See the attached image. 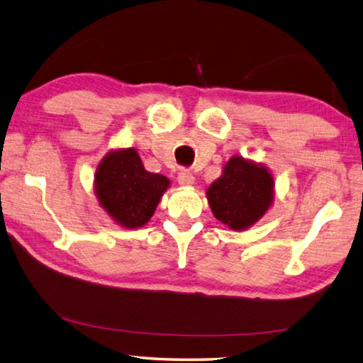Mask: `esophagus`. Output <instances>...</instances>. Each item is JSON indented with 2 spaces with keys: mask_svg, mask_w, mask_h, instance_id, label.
Segmentation results:
<instances>
[{
  "mask_svg": "<svg viewBox=\"0 0 363 363\" xmlns=\"http://www.w3.org/2000/svg\"><path fill=\"white\" fill-rule=\"evenodd\" d=\"M194 181H195V177H194L192 173H190L189 169H181L179 173H177V182H179L182 187L192 186Z\"/></svg>",
  "mask_w": 363,
  "mask_h": 363,
  "instance_id": "1",
  "label": "esophagus"
}]
</instances>
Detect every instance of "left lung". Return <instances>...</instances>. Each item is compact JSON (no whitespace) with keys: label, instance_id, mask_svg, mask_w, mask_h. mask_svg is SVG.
<instances>
[{"label":"left lung","instance_id":"obj_1","mask_svg":"<svg viewBox=\"0 0 363 363\" xmlns=\"http://www.w3.org/2000/svg\"><path fill=\"white\" fill-rule=\"evenodd\" d=\"M214 218L232 230L257 223L274 201V177L261 163L232 157L223 176L206 190Z\"/></svg>","mask_w":363,"mask_h":363}]
</instances>
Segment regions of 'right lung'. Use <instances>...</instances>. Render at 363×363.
<instances>
[{
    "mask_svg": "<svg viewBox=\"0 0 363 363\" xmlns=\"http://www.w3.org/2000/svg\"><path fill=\"white\" fill-rule=\"evenodd\" d=\"M168 186V177L145 171L136 149L108 152L94 176L101 206L126 229H138L149 223Z\"/></svg>",
    "mask_w": 363,
    "mask_h": 363,
    "instance_id": "add662e5",
    "label": "right lung"
}]
</instances>
